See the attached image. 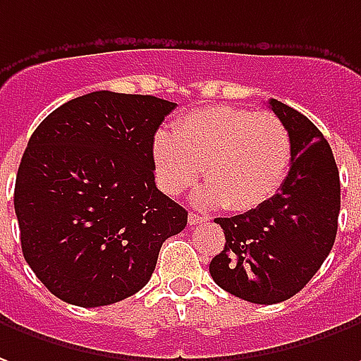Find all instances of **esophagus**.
<instances>
[{"instance_id":"34e87169","label":"esophagus","mask_w":361,"mask_h":361,"mask_svg":"<svg viewBox=\"0 0 361 361\" xmlns=\"http://www.w3.org/2000/svg\"><path fill=\"white\" fill-rule=\"evenodd\" d=\"M203 221H205V216L197 215V213H189V215H188V223L191 224V226H195V224L203 223Z\"/></svg>"}]
</instances>
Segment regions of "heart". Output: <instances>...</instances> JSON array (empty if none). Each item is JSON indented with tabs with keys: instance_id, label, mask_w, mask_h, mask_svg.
<instances>
[{
	"instance_id": "heart-1",
	"label": "heart",
	"mask_w": 361,
	"mask_h": 361,
	"mask_svg": "<svg viewBox=\"0 0 361 361\" xmlns=\"http://www.w3.org/2000/svg\"><path fill=\"white\" fill-rule=\"evenodd\" d=\"M291 154V135L279 117L231 105L189 113L173 135L158 133L152 145L156 181L164 193L180 195L203 166L207 181L193 201L234 213L256 209L281 188Z\"/></svg>"
}]
</instances>
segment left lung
<instances>
[{
	"instance_id": "8db88e82",
	"label": "left lung",
	"mask_w": 361,
	"mask_h": 361,
	"mask_svg": "<svg viewBox=\"0 0 361 361\" xmlns=\"http://www.w3.org/2000/svg\"><path fill=\"white\" fill-rule=\"evenodd\" d=\"M269 109L291 135V166L274 197L236 216L215 219L224 248L209 264L219 287L258 305L299 293L332 250L340 213V176L326 138L286 103Z\"/></svg>"
}]
</instances>
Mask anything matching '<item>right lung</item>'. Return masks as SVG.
<instances>
[{
  "instance_id": "add662e5",
  "label": "right lung",
  "mask_w": 361,
  "mask_h": 361,
  "mask_svg": "<svg viewBox=\"0 0 361 361\" xmlns=\"http://www.w3.org/2000/svg\"><path fill=\"white\" fill-rule=\"evenodd\" d=\"M176 103L92 92L60 105L29 138L15 180L27 264L78 307L123 301L148 283L188 211L154 183L152 145Z\"/></svg>"
}]
</instances>
